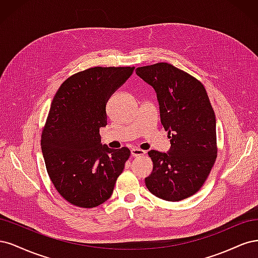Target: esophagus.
<instances>
[{
	"mask_svg": "<svg viewBox=\"0 0 258 258\" xmlns=\"http://www.w3.org/2000/svg\"><path fill=\"white\" fill-rule=\"evenodd\" d=\"M131 154L132 156H141L146 154V151L141 150V149H138V148H133L131 150Z\"/></svg>",
	"mask_w": 258,
	"mask_h": 258,
	"instance_id": "34e87169",
	"label": "esophagus"
}]
</instances>
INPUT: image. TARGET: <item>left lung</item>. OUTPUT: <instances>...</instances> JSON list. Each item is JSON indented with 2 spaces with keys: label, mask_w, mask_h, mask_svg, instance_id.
<instances>
[{
  "label": "left lung",
  "mask_w": 258,
  "mask_h": 258,
  "mask_svg": "<svg viewBox=\"0 0 258 258\" xmlns=\"http://www.w3.org/2000/svg\"><path fill=\"white\" fill-rule=\"evenodd\" d=\"M136 74L155 90L171 145L167 153L148 152L153 170L146 186L164 201H182L203 186L217 159L213 108L202 82L171 64L143 66Z\"/></svg>",
  "instance_id": "1"
}]
</instances>
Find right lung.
<instances>
[{
	"mask_svg": "<svg viewBox=\"0 0 258 258\" xmlns=\"http://www.w3.org/2000/svg\"><path fill=\"white\" fill-rule=\"evenodd\" d=\"M135 68H92L66 79L52 99L41 133L47 172L70 204L94 208L109 198L130 149L101 144L106 104Z\"/></svg>",
	"mask_w": 258,
	"mask_h": 258,
	"instance_id": "right-lung-1",
	"label": "right lung"
}]
</instances>
